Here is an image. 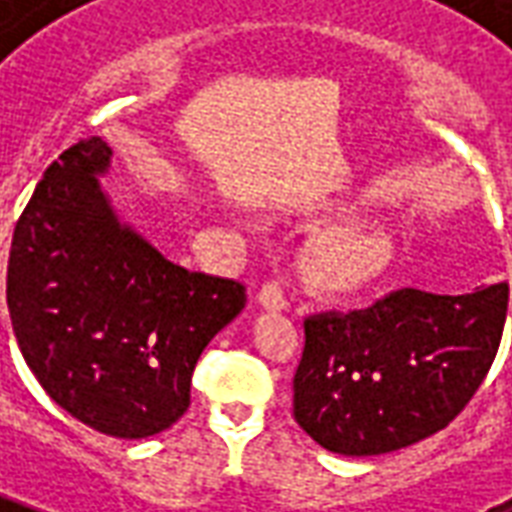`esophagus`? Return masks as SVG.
<instances>
[{
	"label": "esophagus",
	"mask_w": 512,
	"mask_h": 512,
	"mask_svg": "<svg viewBox=\"0 0 512 512\" xmlns=\"http://www.w3.org/2000/svg\"><path fill=\"white\" fill-rule=\"evenodd\" d=\"M259 302L267 308V311H286L289 308V300H286V292H283L281 281H267L261 286Z\"/></svg>",
	"instance_id": "obj_1"
}]
</instances>
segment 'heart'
<instances>
[{
  "instance_id": "b5f03b06",
  "label": "heart",
  "mask_w": 512,
  "mask_h": 512,
  "mask_svg": "<svg viewBox=\"0 0 512 512\" xmlns=\"http://www.w3.org/2000/svg\"><path fill=\"white\" fill-rule=\"evenodd\" d=\"M393 259V240L382 229L357 226L324 234L308 251V275L327 292H357L374 283Z\"/></svg>"
}]
</instances>
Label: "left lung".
<instances>
[{
	"instance_id": "left-lung-1",
	"label": "left lung",
	"mask_w": 512,
	"mask_h": 512,
	"mask_svg": "<svg viewBox=\"0 0 512 512\" xmlns=\"http://www.w3.org/2000/svg\"><path fill=\"white\" fill-rule=\"evenodd\" d=\"M505 281L469 294L398 289L363 311L311 313L294 420L341 455H382L453 423L486 379L507 316Z\"/></svg>"
}]
</instances>
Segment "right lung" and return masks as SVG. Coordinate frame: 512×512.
Returning <instances> with one entry per match:
<instances>
[{
	"label": "right lung",
	"instance_id": "right-lung-1",
	"mask_svg": "<svg viewBox=\"0 0 512 512\" xmlns=\"http://www.w3.org/2000/svg\"><path fill=\"white\" fill-rule=\"evenodd\" d=\"M98 136L67 147L13 231L7 308L37 382L100 434L144 439L188 412L204 346L245 308V286L163 259L119 226L95 174Z\"/></svg>",
	"mask_w": 512,
	"mask_h": 512
}]
</instances>
